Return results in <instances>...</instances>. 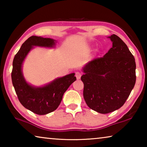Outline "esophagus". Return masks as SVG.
I'll use <instances>...</instances> for the list:
<instances>
[{
    "label": "esophagus",
    "instance_id": "1",
    "mask_svg": "<svg viewBox=\"0 0 147 147\" xmlns=\"http://www.w3.org/2000/svg\"><path fill=\"white\" fill-rule=\"evenodd\" d=\"M81 76H82V74L80 73H79V72H77V73H76V77L77 80L80 79Z\"/></svg>",
    "mask_w": 147,
    "mask_h": 147
}]
</instances>
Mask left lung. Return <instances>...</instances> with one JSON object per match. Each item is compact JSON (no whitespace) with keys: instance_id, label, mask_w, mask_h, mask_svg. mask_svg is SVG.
I'll return each mask as SVG.
<instances>
[{"instance_id":"left-lung-1","label":"left lung","mask_w":147,"mask_h":147,"mask_svg":"<svg viewBox=\"0 0 147 147\" xmlns=\"http://www.w3.org/2000/svg\"><path fill=\"white\" fill-rule=\"evenodd\" d=\"M108 38L112 47L103 57L86 63L81 76L87 105L102 114L123 106L136 80L135 58L127 45L115 34Z\"/></svg>"}]
</instances>
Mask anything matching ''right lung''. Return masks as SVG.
Here are the masks:
<instances>
[{
	"label": "right lung",
	"mask_w": 147,
	"mask_h": 147,
	"mask_svg": "<svg viewBox=\"0 0 147 147\" xmlns=\"http://www.w3.org/2000/svg\"><path fill=\"white\" fill-rule=\"evenodd\" d=\"M56 40L51 38L31 36L24 41L15 56L11 72L12 84L20 102L24 108L38 115H46L58 108L65 92L76 80L74 73L56 78L47 85L35 87L24 79L22 65L34 47L53 48Z\"/></svg>",
	"instance_id": "right-lung-1"
}]
</instances>
